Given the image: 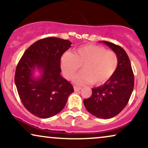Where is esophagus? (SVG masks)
<instances>
[{
    "mask_svg": "<svg viewBox=\"0 0 148 148\" xmlns=\"http://www.w3.org/2000/svg\"><path fill=\"white\" fill-rule=\"evenodd\" d=\"M81 90H82V88H80V87L74 86V90H75V92H79V91H80Z\"/></svg>",
    "mask_w": 148,
    "mask_h": 148,
    "instance_id": "34e87169",
    "label": "esophagus"
}]
</instances>
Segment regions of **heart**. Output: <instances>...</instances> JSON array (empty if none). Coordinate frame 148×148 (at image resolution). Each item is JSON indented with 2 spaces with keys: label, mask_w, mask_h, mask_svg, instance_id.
<instances>
[{
  "label": "heart",
  "mask_w": 148,
  "mask_h": 148,
  "mask_svg": "<svg viewBox=\"0 0 148 148\" xmlns=\"http://www.w3.org/2000/svg\"><path fill=\"white\" fill-rule=\"evenodd\" d=\"M82 65L83 71L75 77V82L101 85L106 83L116 71L118 58L112 50L87 44L78 48L73 54L66 52L60 58L62 73L67 79H72Z\"/></svg>",
  "instance_id": "heart-1"
}]
</instances>
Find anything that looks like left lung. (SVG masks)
Segmentation results:
<instances>
[{
  "label": "left lung",
  "mask_w": 148,
  "mask_h": 148,
  "mask_svg": "<svg viewBox=\"0 0 148 148\" xmlns=\"http://www.w3.org/2000/svg\"><path fill=\"white\" fill-rule=\"evenodd\" d=\"M108 46L118 58L114 73L103 86L92 89V94L85 99L87 110L98 118L108 119L119 114L127 106L134 87V75L129 56L120 46L100 41Z\"/></svg>",
  "instance_id": "left-lung-1"
}]
</instances>
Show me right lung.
<instances>
[{
	"mask_svg": "<svg viewBox=\"0 0 148 148\" xmlns=\"http://www.w3.org/2000/svg\"><path fill=\"white\" fill-rule=\"evenodd\" d=\"M67 40L49 37L32 44L18 62L15 83L20 100L32 114L47 119L64 108L73 87L60 75V58L71 47ZM40 70V78L33 77Z\"/></svg>",
	"mask_w": 148,
	"mask_h": 148,
	"instance_id": "1",
	"label": "right lung"
}]
</instances>
